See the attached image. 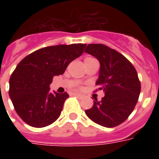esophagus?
Returning <instances> with one entry per match:
<instances>
[{"mask_svg": "<svg viewBox=\"0 0 159 159\" xmlns=\"http://www.w3.org/2000/svg\"><path fill=\"white\" fill-rule=\"evenodd\" d=\"M74 96H76V97H78V98H80V99H82V98H83V97H84L83 95L78 94V93H75Z\"/></svg>", "mask_w": 159, "mask_h": 159, "instance_id": "obj_1", "label": "esophagus"}]
</instances>
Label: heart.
Segmentation results:
<instances>
[{"label":"heart","instance_id":"1","mask_svg":"<svg viewBox=\"0 0 159 159\" xmlns=\"http://www.w3.org/2000/svg\"><path fill=\"white\" fill-rule=\"evenodd\" d=\"M90 58H92V57H87L86 59H90Z\"/></svg>","mask_w":159,"mask_h":159}]
</instances>
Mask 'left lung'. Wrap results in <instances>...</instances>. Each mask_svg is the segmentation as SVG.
<instances>
[{
	"label": "left lung",
	"instance_id": "8db88e82",
	"mask_svg": "<svg viewBox=\"0 0 159 159\" xmlns=\"http://www.w3.org/2000/svg\"><path fill=\"white\" fill-rule=\"evenodd\" d=\"M85 52L99 60L98 90L105 92L102 101L95 98L87 116L100 125L112 128L125 121L135 107L141 85L133 64L115 49L102 43H90Z\"/></svg>",
	"mask_w": 159,
	"mask_h": 159
}]
</instances>
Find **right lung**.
Instances as JSON below:
<instances>
[{"label":"right lung","instance_id":"add662e5","mask_svg":"<svg viewBox=\"0 0 159 159\" xmlns=\"http://www.w3.org/2000/svg\"><path fill=\"white\" fill-rule=\"evenodd\" d=\"M86 43L44 47L27 55L10 77L9 96L16 113L29 125L42 128L59 117L69 95L51 93L54 76L63 74L70 62L84 52Z\"/></svg>","mask_w":159,"mask_h":159}]
</instances>
